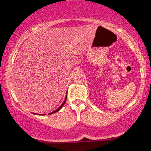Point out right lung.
I'll return each mask as SVG.
<instances>
[{"mask_svg":"<svg viewBox=\"0 0 151 151\" xmlns=\"http://www.w3.org/2000/svg\"><path fill=\"white\" fill-rule=\"evenodd\" d=\"M66 100H67V97H66V98H65V101H64V102H63V103H62V104L61 106H60V107H59V108H58V109H57V110H55V111L52 112V113H50V114H54V113H56V112H58L59 110H60V109H62V106H64V104H65V102H66Z\"/></svg>","mask_w":151,"mask_h":151,"instance_id":"obj_1","label":"right lung"}]
</instances>
